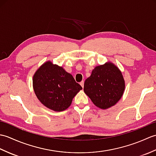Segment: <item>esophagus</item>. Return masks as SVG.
Wrapping results in <instances>:
<instances>
[{"instance_id":"34e87169","label":"esophagus","mask_w":156,"mask_h":156,"mask_svg":"<svg viewBox=\"0 0 156 156\" xmlns=\"http://www.w3.org/2000/svg\"><path fill=\"white\" fill-rule=\"evenodd\" d=\"M80 85L82 86V88H84V81H82V82H80Z\"/></svg>"}]
</instances>
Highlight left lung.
I'll return each instance as SVG.
<instances>
[{
  "instance_id": "obj_1",
  "label": "left lung",
  "mask_w": 156,
  "mask_h": 156,
  "mask_svg": "<svg viewBox=\"0 0 156 156\" xmlns=\"http://www.w3.org/2000/svg\"><path fill=\"white\" fill-rule=\"evenodd\" d=\"M125 88V80L121 70L111 62L96 66L84 86L85 94L101 109H107L117 104Z\"/></svg>"
}]
</instances>
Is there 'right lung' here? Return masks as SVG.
<instances>
[{
	"label": "right lung",
	"mask_w": 156,
	"mask_h": 156,
	"mask_svg": "<svg viewBox=\"0 0 156 156\" xmlns=\"http://www.w3.org/2000/svg\"><path fill=\"white\" fill-rule=\"evenodd\" d=\"M33 87L41 103L58 112L67 109L82 89L72 74L50 61L45 62L35 72Z\"/></svg>",
	"instance_id": "obj_1"
}]
</instances>
